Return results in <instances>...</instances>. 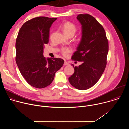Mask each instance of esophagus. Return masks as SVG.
<instances>
[{
    "mask_svg": "<svg viewBox=\"0 0 129 129\" xmlns=\"http://www.w3.org/2000/svg\"><path fill=\"white\" fill-rule=\"evenodd\" d=\"M69 65V64H68V62H67L66 61L64 62V66H67V65Z\"/></svg>",
    "mask_w": 129,
    "mask_h": 129,
    "instance_id": "esophagus-1",
    "label": "esophagus"
}]
</instances>
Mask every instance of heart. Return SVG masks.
Here are the masks:
<instances>
[{
	"label": "heart",
	"instance_id": "heart-1",
	"mask_svg": "<svg viewBox=\"0 0 129 129\" xmlns=\"http://www.w3.org/2000/svg\"><path fill=\"white\" fill-rule=\"evenodd\" d=\"M62 29L64 34L69 37L73 36L77 30V27L73 23L67 21L65 22L62 26ZM72 51V49L69 47H63L61 49V52L64 57L68 56L69 53Z\"/></svg>",
	"mask_w": 129,
	"mask_h": 129
}]
</instances>
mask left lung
<instances>
[{"label": "left lung", "mask_w": 129, "mask_h": 129, "mask_svg": "<svg viewBox=\"0 0 129 129\" xmlns=\"http://www.w3.org/2000/svg\"><path fill=\"white\" fill-rule=\"evenodd\" d=\"M77 18L82 25V37L71 59L82 64L78 67L71 65L75 71L68 80L76 89L84 90L94 86L102 76L107 65L109 43L104 27L94 17L82 14Z\"/></svg>", "instance_id": "1"}]
</instances>
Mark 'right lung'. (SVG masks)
Masks as SVG:
<instances>
[{"label": "right lung", "instance_id": "right-lung-1", "mask_svg": "<svg viewBox=\"0 0 129 129\" xmlns=\"http://www.w3.org/2000/svg\"><path fill=\"white\" fill-rule=\"evenodd\" d=\"M57 19L42 16L33 18L22 25L16 39L15 59L18 68L27 83L37 88L49 85L64 63L61 58L46 59L43 56L50 27Z\"/></svg>", "mask_w": 129, "mask_h": 129}]
</instances>
